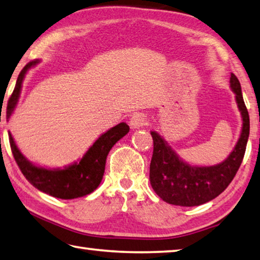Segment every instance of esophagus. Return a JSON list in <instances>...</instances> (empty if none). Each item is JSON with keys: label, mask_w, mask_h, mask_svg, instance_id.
Masks as SVG:
<instances>
[{"label": "esophagus", "mask_w": 260, "mask_h": 260, "mask_svg": "<svg viewBox=\"0 0 260 260\" xmlns=\"http://www.w3.org/2000/svg\"><path fill=\"white\" fill-rule=\"evenodd\" d=\"M148 124V118L143 113H136L130 118V125L133 127H142Z\"/></svg>", "instance_id": "34e87169"}]
</instances>
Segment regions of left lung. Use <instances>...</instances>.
<instances>
[{
    "label": "left lung",
    "mask_w": 260,
    "mask_h": 260,
    "mask_svg": "<svg viewBox=\"0 0 260 260\" xmlns=\"http://www.w3.org/2000/svg\"><path fill=\"white\" fill-rule=\"evenodd\" d=\"M231 88L236 94V103L243 117V126L234 151L220 165L189 166L177 156L155 131L151 133L154 148L149 166V179L153 189L163 201L180 207L200 206L217 198L233 180L247 148L250 120L240 81L234 74H231Z\"/></svg>",
    "instance_id": "8db88e82"
}]
</instances>
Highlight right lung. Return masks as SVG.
Masks as SVG:
<instances>
[{
  "mask_svg": "<svg viewBox=\"0 0 260 260\" xmlns=\"http://www.w3.org/2000/svg\"><path fill=\"white\" fill-rule=\"evenodd\" d=\"M36 62L39 61L34 60L27 63L18 76L15 90L8 103V118L11 116L13 109L16 107L20 94L22 80H24L27 70L31 65H35ZM129 125L125 124L124 122L109 129L107 133H105L95 140L79 163H74L63 170H48L44 168L33 166L19 152L13 142L11 134H9V142H10L13 157H15L21 174L35 188L54 198L72 200L92 193L98 187L103 179L108 152L118 140L129 133Z\"/></svg>",
  "mask_w": 260,
  "mask_h": 260,
  "instance_id": "obj_1",
  "label": "right lung"
}]
</instances>
